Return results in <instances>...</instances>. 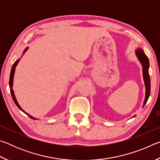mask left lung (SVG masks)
I'll return each instance as SVG.
<instances>
[{
	"label": "left lung",
	"mask_w": 160,
	"mask_h": 160,
	"mask_svg": "<svg viewBox=\"0 0 160 160\" xmlns=\"http://www.w3.org/2000/svg\"><path fill=\"white\" fill-rule=\"evenodd\" d=\"M136 55L142 66L143 78H144V80H145V88H146L145 99L144 102V105H143V106H145V104L148 102V99L150 94V75H149V72H148L149 60H148V58L147 57V56L145 55L142 49H138L136 51Z\"/></svg>",
	"instance_id": "left-lung-1"
}]
</instances>
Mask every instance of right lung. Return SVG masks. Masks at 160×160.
<instances>
[{
  "mask_svg": "<svg viewBox=\"0 0 160 160\" xmlns=\"http://www.w3.org/2000/svg\"><path fill=\"white\" fill-rule=\"evenodd\" d=\"M28 48H26V49L25 50V51H24V53H25V51H26L27 50H28ZM19 61H20V60H18L17 61L15 62V63L14 64H13V66H12V69H11V72H10V80H9V85H10V92H11V95H12L13 101H14V102L15 103V104L17 105V107L19 108V109H20L21 111H22V112H23L24 113H25L26 114L28 115V116H29V117H30L31 118H32V119H34V120H35V119H36V118H34V117H32V116H30V115H29L28 113H27L25 112V111H24V110L20 107V105H19V104H18V102H17V99H16V98H15L14 92H13V90H12V82H13V77H14V73H15V67L17 66V65H18V63H19Z\"/></svg>",
  "mask_w": 160,
  "mask_h": 160,
  "instance_id": "1",
  "label": "right lung"
}]
</instances>
